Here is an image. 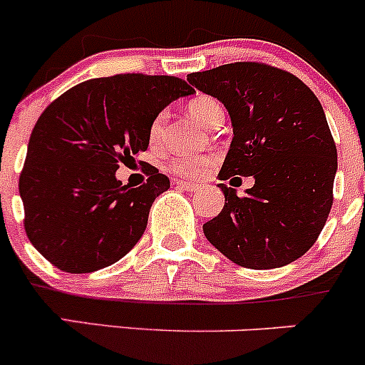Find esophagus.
Wrapping results in <instances>:
<instances>
[{
    "mask_svg": "<svg viewBox=\"0 0 365 365\" xmlns=\"http://www.w3.org/2000/svg\"><path fill=\"white\" fill-rule=\"evenodd\" d=\"M175 185H178L180 189L187 190V192H196L197 189H200V185L197 183H190V182H183V180H175Z\"/></svg>",
    "mask_w": 365,
    "mask_h": 365,
    "instance_id": "34e87169",
    "label": "esophagus"
}]
</instances>
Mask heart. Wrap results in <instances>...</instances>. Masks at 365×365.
<instances>
[{
  "mask_svg": "<svg viewBox=\"0 0 365 365\" xmlns=\"http://www.w3.org/2000/svg\"><path fill=\"white\" fill-rule=\"evenodd\" d=\"M187 109H189L190 116L194 120L200 121L205 127H210L215 121L222 120L224 118V109L222 106L219 104V101H215L213 97H208V95H197L192 101L187 104ZM165 120H168V113L160 111L153 116L152 123H150L148 128V139L150 145L157 146L160 145L162 134H164V125ZM213 159L210 155H192V157H178V159L171 160V169L173 171L180 173L183 176H190V178H196V176L205 175L206 171L212 165Z\"/></svg>",
  "mask_w": 365,
  "mask_h": 365,
  "instance_id": "obj_1",
  "label": "heart"
}]
</instances>
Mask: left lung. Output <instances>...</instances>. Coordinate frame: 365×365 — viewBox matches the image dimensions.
<instances>
[{
	"instance_id": "left-lung-1",
	"label": "left lung",
	"mask_w": 365,
	"mask_h": 365,
	"mask_svg": "<svg viewBox=\"0 0 365 365\" xmlns=\"http://www.w3.org/2000/svg\"><path fill=\"white\" fill-rule=\"evenodd\" d=\"M224 104L233 141L219 178L252 176L237 196L219 183L226 203L203 226L227 259L252 270L292 263L314 245L334 201L337 150L318 97L286 70L256 61L187 76Z\"/></svg>"
}]
</instances>
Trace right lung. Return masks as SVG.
I'll return each mask as SVG.
<instances>
[{
	"mask_svg": "<svg viewBox=\"0 0 365 365\" xmlns=\"http://www.w3.org/2000/svg\"><path fill=\"white\" fill-rule=\"evenodd\" d=\"M192 91L173 76L118 73L84 81L47 106L29 138L19 192L26 235L49 263L90 274L138 244L169 178L146 164V183L130 189L116 169L148 148L153 116Z\"/></svg>",
	"mask_w": 365,
	"mask_h": 365,
	"instance_id": "add662e5",
	"label": "right lung"
}]
</instances>
